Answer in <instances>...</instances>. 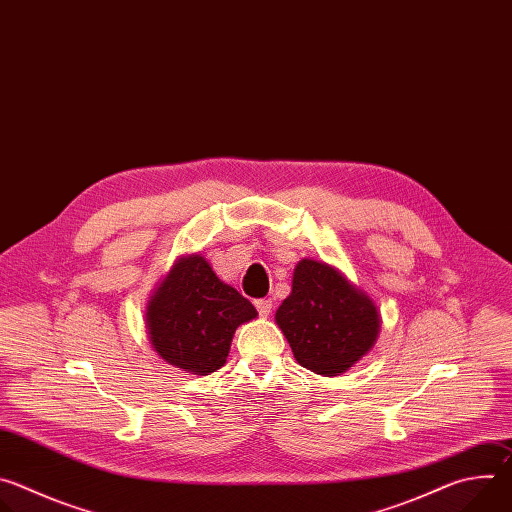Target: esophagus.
Masks as SVG:
<instances>
[{
    "label": "esophagus",
    "instance_id": "1",
    "mask_svg": "<svg viewBox=\"0 0 512 512\" xmlns=\"http://www.w3.org/2000/svg\"><path fill=\"white\" fill-rule=\"evenodd\" d=\"M271 300H257L255 302V308H257V312H259V316H263V318H267L269 314H271Z\"/></svg>",
    "mask_w": 512,
    "mask_h": 512
}]
</instances>
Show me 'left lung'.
<instances>
[{
  "mask_svg": "<svg viewBox=\"0 0 512 512\" xmlns=\"http://www.w3.org/2000/svg\"><path fill=\"white\" fill-rule=\"evenodd\" d=\"M275 324L304 369L338 377L371 352L381 314L338 267L306 257L294 269L291 294L277 308Z\"/></svg>",
  "mask_w": 512,
  "mask_h": 512,
  "instance_id": "obj_1",
  "label": "left lung"
}]
</instances>
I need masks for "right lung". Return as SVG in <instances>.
<instances>
[{
	"mask_svg": "<svg viewBox=\"0 0 512 512\" xmlns=\"http://www.w3.org/2000/svg\"><path fill=\"white\" fill-rule=\"evenodd\" d=\"M255 318L253 304L218 279L202 253H192L160 279L145 308V330L162 360L204 377L223 367L235 330Z\"/></svg>",
	"mask_w": 512,
	"mask_h": 512,
	"instance_id": "add662e5",
	"label": "right lung"
}]
</instances>
